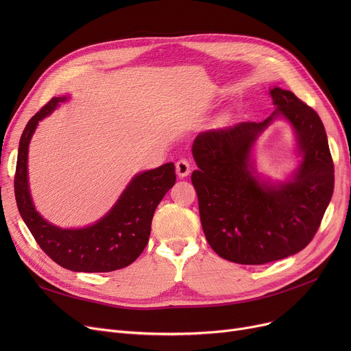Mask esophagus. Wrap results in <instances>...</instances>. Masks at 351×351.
Here are the masks:
<instances>
[{
    "label": "esophagus",
    "mask_w": 351,
    "mask_h": 351,
    "mask_svg": "<svg viewBox=\"0 0 351 351\" xmlns=\"http://www.w3.org/2000/svg\"><path fill=\"white\" fill-rule=\"evenodd\" d=\"M192 171V166L186 159H179L176 162V173L179 178H186Z\"/></svg>",
    "instance_id": "esophagus-1"
}]
</instances>
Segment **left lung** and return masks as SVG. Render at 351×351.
<instances>
[{
    "label": "left lung",
    "instance_id": "1",
    "mask_svg": "<svg viewBox=\"0 0 351 351\" xmlns=\"http://www.w3.org/2000/svg\"><path fill=\"white\" fill-rule=\"evenodd\" d=\"M274 110L263 122L199 134L192 145L200 222L226 261L263 265L303 250L316 234L335 188V166L320 117L293 92L270 88ZM276 120L297 139V166L285 180L258 173L254 146Z\"/></svg>",
    "mask_w": 351,
    "mask_h": 351
}]
</instances>
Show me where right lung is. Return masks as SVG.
Segmentation results:
<instances>
[{
    "instance_id": "right-lung-1",
    "label": "right lung",
    "mask_w": 351,
    "mask_h": 351,
    "mask_svg": "<svg viewBox=\"0 0 351 351\" xmlns=\"http://www.w3.org/2000/svg\"><path fill=\"white\" fill-rule=\"evenodd\" d=\"M68 99V95L52 98L24 129L14 180L16 206L36 243L55 263L72 271H114L135 262L147 245L155 209L175 185V165L168 162L136 173L112 208L94 223L84 228H61L48 222L35 209L31 196L29 142L38 123Z\"/></svg>"
}]
</instances>
